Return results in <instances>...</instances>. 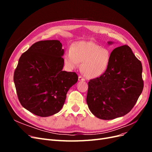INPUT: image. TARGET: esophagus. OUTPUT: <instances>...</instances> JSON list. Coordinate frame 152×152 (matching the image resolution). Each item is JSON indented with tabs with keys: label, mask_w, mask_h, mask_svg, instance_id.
<instances>
[{
	"label": "esophagus",
	"mask_w": 152,
	"mask_h": 152,
	"mask_svg": "<svg viewBox=\"0 0 152 152\" xmlns=\"http://www.w3.org/2000/svg\"><path fill=\"white\" fill-rule=\"evenodd\" d=\"M79 81H84L85 80V79L84 77H82V76H79Z\"/></svg>",
	"instance_id": "obj_1"
}]
</instances>
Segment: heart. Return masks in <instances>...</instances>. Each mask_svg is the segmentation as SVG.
Returning a JSON list of instances; mask_svg holds the SVG:
<instances>
[{"label": "heart", "instance_id": "b5f03b06", "mask_svg": "<svg viewBox=\"0 0 152 152\" xmlns=\"http://www.w3.org/2000/svg\"><path fill=\"white\" fill-rule=\"evenodd\" d=\"M111 53L107 49L91 41H80L68 49L64 56L68 68H78L81 63L80 71L89 79H95L104 74L108 69Z\"/></svg>", "mask_w": 152, "mask_h": 152}]
</instances>
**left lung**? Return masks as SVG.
I'll use <instances>...</instances> for the list:
<instances>
[{
    "instance_id": "left-lung-1",
    "label": "left lung",
    "mask_w": 152,
    "mask_h": 152,
    "mask_svg": "<svg viewBox=\"0 0 152 152\" xmlns=\"http://www.w3.org/2000/svg\"><path fill=\"white\" fill-rule=\"evenodd\" d=\"M142 70L141 61L128 45L114 49L107 71L88 82L86 102L91 113L112 120L129 112L143 89Z\"/></svg>"
}]
</instances>
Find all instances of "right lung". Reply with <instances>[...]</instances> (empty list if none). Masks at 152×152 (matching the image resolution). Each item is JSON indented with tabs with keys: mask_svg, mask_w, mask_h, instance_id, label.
Returning <instances> with one entry per match:
<instances>
[{
	"mask_svg": "<svg viewBox=\"0 0 152 152\" xmlns=\"http://www.w3.org/2000/svg\"><path fill=\"white\" fill-rule=\"evenodd\" d=\"M64 51L59 40H42L19 59L14 73L18 99L36 115L49 117L60 111L67 92L78 80L76 73L63 71Z\"/></svg>",
	"mask_w": 152,
	"mask_h": 152,
	"instance_id": "obj_1",
	"label": "right lung"
}]
</instances>
